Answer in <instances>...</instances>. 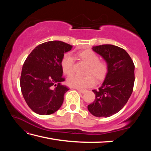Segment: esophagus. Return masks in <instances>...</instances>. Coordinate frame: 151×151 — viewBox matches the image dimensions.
I'll use <instances>...</instances> for the list:
<instances>
[{
	"label": "esophagus",
	"mask_w": 151,
	"mask_h": 151,
	"mask_svg": "<svg viewBox=\"0 0 151 151\" xmlns=\"http://www.w3.org/2000/svg\"><path fill=\"white\" fill-rule=\"evenodd\" d=\"M77 91L79 92V93H82V94L85 93L86 92V90H81V89H77Z\"/></svg>",
	"instance_id": "obj_1"
}]
</instances>
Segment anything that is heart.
I'll list each match as a JSON object with an SVG mask.
<instances>
[{"label":"heart","instance_id":"1","mask_svg":"<svg viewBox=\"0 0 151 151\" xmlns=\"http://www.w3.org/2000/svg\"><path fill=\"white\" fill-rule=\"evenodd\" d=\"M78 56L88 65V74H93L98 81H102L105 78L108 72V65L106 62L99 60L98 55L95 52L91 50H85L81 51ZM61 67L63 73L66 75H70L73 73L74 58L70 53L67 52L63 55L61 60ZM92 76L88 75L86 76H82L78 75H71L67 79L68 84L72 87L78 89L91 87L95 83V79Z\"/></svg>","mask_w":151,"mask_h":151}]
</instances>
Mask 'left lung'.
Returning a JSON list of instances; mask_svg holds the SVG:
<instances>
[{"label":"left lung","mask_w":151,"mask_h":151,"mask_svg":"<svg viewBox=\"0 0 151 151\" xmlns=\"http://www.w3.org/2000/svg\"><path fill=\"white\" fill-rule=\"evenodd\" d=\"M108 65V72L99 90H93L95 100L88 104L94 116L109 117L123 108L131 96L134 83V65L127 51L112 45L93 47Z\"/></svg>","instance_id":"8db88e82"}]
</instances>
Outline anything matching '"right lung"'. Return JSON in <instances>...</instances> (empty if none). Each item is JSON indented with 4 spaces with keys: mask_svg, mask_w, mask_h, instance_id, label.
Instances as JSON below:
<instances>
[{
    "mask_svg": "<svg viewBox=\"0 0 151 151\" xmlns=\"http://www.w3.org/2000/svg\"><path fill=\"white\" fill-rule=\"evenodd\" d=\"M73 46L54 40L40 44L25 60L20 76V88L32 111L48 115L62 106L64 95L69 88L62 85L61 60Z\"/></svg>",
    "mask_w": 151,
    "mask_h": 151,
    "instance_id": "add662e5",
    "label": "right lung"
}]
</instances>
